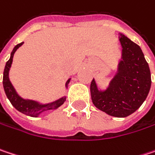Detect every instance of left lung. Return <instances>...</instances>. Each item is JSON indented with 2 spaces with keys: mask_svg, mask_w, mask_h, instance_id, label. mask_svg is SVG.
Segmentation results:
<instances>
[{
  "mask_svg": "<svg viewBox=\"0 0 155 155\" xmlns=\"http://www.w3.org/2000/svg\"><path fill=\"white\" fill-rule=\"evenodd\" d=\"M122 58L117 74L106 91H98L95 80L91 83L94 106L107 114L123 118L144 103L151 88V73L140 47L120 34Z\"/></svg>",
  "mask_w": 155,
  "mask_h": 155,
  "instance_id": "8db88e82",
  "label": "left lung"
}]
</instances>
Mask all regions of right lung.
Masks as SVG:
<instances>
[{
    "label": "right lung",
    "mask_w": 155,
    "mask_h": 155,
    "mask_svg": "<svg viewBox=\"0 0 155 155\" xmlns=\"http://www.w3.org/2000/svg\"><path fill=\"white\" fill-rule=\"evenodd\" d=\"M24 42H21L18 45L15 46V48L13 49L11 54H10V58L8 59L6 63L5 68H4V72H3V80H2V83H3V88H4V91L6 93V96L8 98V100L10 101L11 105L14 106L18 111L21 112L22 114H25L28 116L31 117H37L40 114L45 112V111H49V110H54L57 109L58 107L62 106L64 102L65 101V97H61L60 99L52 102L50 104H46V105H41L39 104L38 102L33 101V100H26L20 97L17 92L15 91L14 87L12 86L11 82L9 81L8 79V71L9 68L11 66L12 60H13V56L14 53L16 52V50L18 49ZM71 79H69L66 83H65V87H67L69 81Z\"/></svg>",
    "instance_id": "right-lung-1"
}]
</instances>
